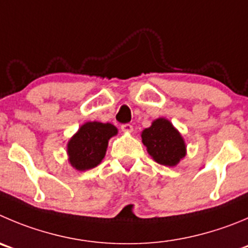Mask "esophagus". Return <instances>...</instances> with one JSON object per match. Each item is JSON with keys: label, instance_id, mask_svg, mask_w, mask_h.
<instances>
[{"label": "esophagus", "instance_id": "34e87169", "mask_svg": "<svg viewBox=\"0 0 248 248\" xmlns=\"http://www.w3.org/2000/svg\"><path fill=\"white\" fill-rule=\"evenodd\" d=\"M121 129L122 132H124V133H131V132L133 131V127H132V124H124L121 126Z\"/></svg>", "mask_w": 248, "mask_h": 248}]
</instances>
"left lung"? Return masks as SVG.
Segmentation results:
<instances>
[{
  "mask_svg": "<svg viewBox=\"0 0 248 248\" xmlns=\"http://www.w3.org/2000/svg\"><path fill=\"white\" fill-rule=\"evenodd\" d=\"M140 136L148 153L158 164L176 166L186 155V144L181 133L164 117L153 121Z\"/></svg>",
  "mask_w": 248,
  "mask_h": 248,
  "instance_id": "8db88e82",
  "label": "left lung"
}]
</instances>
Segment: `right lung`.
Masks as SVG:
<instances>
[{"label": "right lung", "mask_w": 248, "mask_h": 248, "mask_svg": "<svg viewBox=\"0 0 248 248\" xmlns=\"http://www.w3.org/2000/svg\"><path fill=\"white\" fill-rule=\"evenodd\" d=\"M116 135L117 128L113 124L85 122L67 144L71 165L79 171L95 168L105 156L108 140Z\"/></svg>", "instance_id": "right-lung-1"}]
</instances>
